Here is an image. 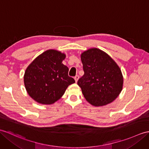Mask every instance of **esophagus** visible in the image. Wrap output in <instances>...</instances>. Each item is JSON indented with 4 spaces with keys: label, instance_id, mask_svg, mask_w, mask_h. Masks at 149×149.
Instances as JSON below:
<instances>
[{
    "label": "esophagus",
    "instance_id": "34e87169",
    "mask_svg": "<svg viewBox=\"0 0 149 149\" xmlns=\"http://www.w3.org/2000/svg\"><path fill=\"white\" fill-rule=\"evenodd\" d=\"M79 76L78 75H75V77H74V79H75V82H77V81H78V79H79Z\"/></svg>",
    "mask_w": 149,
    "mask_h": 149
}]
</instances>
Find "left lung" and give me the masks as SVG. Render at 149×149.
Here are the masks:
<instances>
[{
    "label": "left lung",
    "mask_w": 149,
    "mask_h": 149,
    "mask_svg": "<svg viewBox=\"0 0 149 149\" xmlns=\"http://www.w3.org/2000/svg\"><path fill=\"white\" fill-rule=\"evenodd\" d=\"M84 74L78 80L82 94L91 105H105L115 100L123 88V75L118 65L96 48L81 54Z\"/></svg>",
    "instance_id": "1"
}]
</instances>
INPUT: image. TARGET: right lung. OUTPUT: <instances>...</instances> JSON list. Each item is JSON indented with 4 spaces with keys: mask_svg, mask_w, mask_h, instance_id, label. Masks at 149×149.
<instances>
[{
    "mask_svg": "<svg viewBox=\"0 0 149 149\" xmlns=\"http://www.w3.org/2000/svg\"><path fill=\"white\" fill-rule=\"evenodd\" d=\"M65 55L47 50L34 60L25 71L24 83L29 95L42 104H52L60 99L68 86L75 82L68 76V68L62 63Z\"/></svg>",
    "mask_w": 149,
    "mask_h": 149,
    "instance_id": "obj_1",
    "label": "right lung"
}]
</instances>
